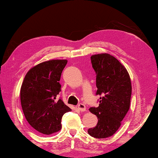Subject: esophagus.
<instances>
[{
	"label": "esophagus",
	"mask_w": 158,
	"mask_h": 158,
	"mask_svg": "<svg viewBox=\"0 0 158 158\" xmlns=\"http://www.w3.org/2000/svg\"><path fill=\"white\" fill-rule=\"evenodd\" d=\"M77 109L81 110V111H85V106L83 104V103H79L78 106H77Z\"/></svg>",
	"instance_id": "1"
}]
</instances>
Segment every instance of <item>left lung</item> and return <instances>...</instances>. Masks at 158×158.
Instances as JSON below:
<instances>
[{
  "label": "left lung",
  "mask_w": 158,
  "mask_h": 158,
  "mask_svg": "<svg viewBox=\"0 0 158 158\" xmlns=\"http://www.w3.org/2000/svg\"><path fill=\"white\" fill-rule=\"evenodd\" d=\"M90 60L96 74V95L101 97L98 106L89 109L98 121L88 132L97 139H103L116 133L129 111L131 80L125 67L109 54L92 55Z\"/></svg>",
  "instance_id": "8db88e82"
}]
</instances>
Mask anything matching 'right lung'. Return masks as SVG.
<instances>
[{"mask_svg": "<svg viewBox=\"0 0 158 158\" xmlns=\"http://www.w3.org/2000/svg\"><path fill=\"white\" fill-rule=\"evenodd\" d=\"M67 62V60H52L38 64L28 71L21 85V103L26 119L44 135L60 131L62 116L71 111L62 99L56 100Z\"/></svg>", "mask_w": 158, "mask_h": 158, "instance_id": "add662e5", "label": "right lung"}]
</instances>
